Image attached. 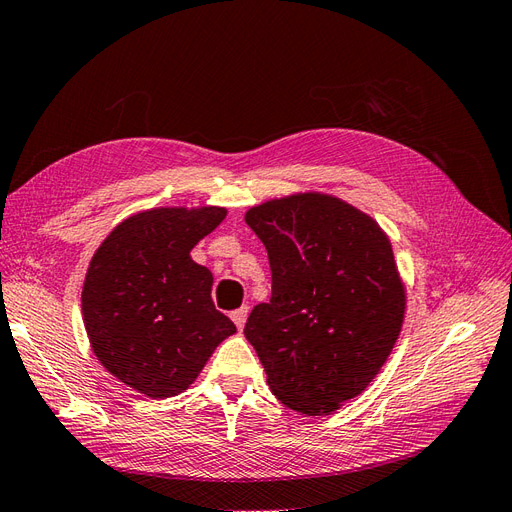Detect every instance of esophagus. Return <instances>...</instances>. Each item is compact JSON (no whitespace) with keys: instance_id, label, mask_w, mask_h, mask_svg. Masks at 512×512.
I'll list each match as a JSON object with an SVG mask.
<instances>
[{"instance_id":"34e87169","label":"esophagus","mask_w":512,"mask_h":512,"mask_svg":"<svg viewBox=\"0 0 512 512\" xmlns=\"http://www.w3.org/2000/svg\"><path fill=\"white\" fill-rule=\"evenodd\" d=\"M246 317H249V306H240L238 310L232 312V321L236 323V327L242 332V327L246 323Z\"/></svg>"}]
</instances>
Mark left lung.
Listing matches in <instances>:
<instances>
[{
	"label": "left lung",
	"mask_w": 512,
	"mask_h": 512,
	"mask_svg": "<svg viewBox=\"0 0 512 512\" xmlns=\"http://www.w3.org/2000/svg\"><path fill=\"white\" fill-rule=\"evenodd\" d=\"M266 244L272 298L253 308L244 336L276 398L325 417L364 391L398 342L406 285L391 240L370 214L321 191L246 210Z\"/></svg>",
	"instance_id": "left-lung-1"
}]
</instances>
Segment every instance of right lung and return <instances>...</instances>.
Returning <instances> with one entry per match:
<instances>
[{"label":"right lung","mask_w":512,"mask_h":512,"mask_svg":"<svg viewBox=\"0 0 512 512\" xmlns=\"http://www.w3.org/2000/svg\"><path fill=\"white\" fill-rule=\"evenodd\" d=\"M227 217L221 206H163L121 221L97 246L82 321L97 361L151 400L189 389L236 325L212 304V274L191 249Z\"/></svg>","instance_id":"right-lung-1"}]
</instances>
